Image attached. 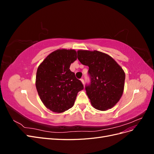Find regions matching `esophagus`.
Wrapping results in <instances>:
<instances>
[{"mask_svg":"<svg viewBox=\"0 0 154 154\" xmlns=\"http://www.w3.org/2000/svg\"><path fill=\"white\" fill-rule=\"evenodd\" d=\"M81 82H82V83H83V85H84V80H83V79L82 78V79H81Z\"/></svg>","mask_w":154,"mask_h":154,"instance_id":"1","label":"esophagus"}]
</instances>
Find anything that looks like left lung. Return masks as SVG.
<instances>
[{"instance_id":"8db88e82","label":"left lung","mask_w":154,"mask_h":154,"mask_svg":"<svg viewBox=\"0 0 154 154\" xmlns=\"http://www.w3.org/2000/svg\"><path fill=\"white\" fill-rule=\"evenodd\" d=\"M78 59L88 66L91 84L85 87L92 106L105 111L119 101L124 91L125 74L109 54L98 51L78 50Z\"/></svg>"}]
</instances>
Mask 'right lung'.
Returning a JSON list of instances; mask_svg holds the SVG:
<instances>
[{"label":"right lung","instance_id":"obj_1","mask_svg":"<svg viewBox=\"0 0 154 154\" xmlns=\"http://www.w3.org/2000/svg\"><path fill=\"white\" fill-rule=\"evenodd\" d=\"M76 59L74 49H57L50 53L37 69V92L46 108L53 112L62 113L71 109L78 92L83 89L82 83L69 69Z\"/></svg>","mask_w":154,"mask_h":154}]
</instances>
